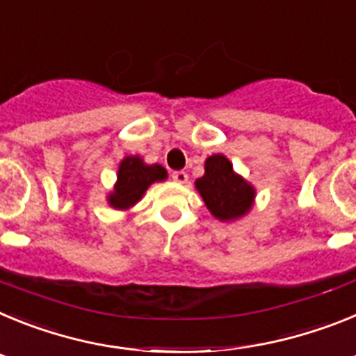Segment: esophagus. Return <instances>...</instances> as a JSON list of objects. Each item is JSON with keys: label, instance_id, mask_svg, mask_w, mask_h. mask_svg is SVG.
<instances>
[{"label": "esophagus", "instance_id": "34e87169", "mask_svg": "<svg viewBox=\"0 0 356 356\" xmlns=\"http://www.w3.org/2000/svg\"><path fill=\"white\" fill-rule=\"evenodd\" d=\"M171 176H172V180L178 181V184H187L188 181V175L185 171H175Z\"/></svg>", "mask_w": 356, "mask_h": 356}]
</instances>
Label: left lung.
Returning <instances> with one entry per match:
<instances>
[{
    "mask_svg": "<svg viewBox=\"0 0 356 356\" xmlns=\"http://www.w3.org/2000/svg\"><path fill=\"white\" fill-rule=\"evenodd\" d=\"M196 188L210 213L222 222L241 219L253 207V185L234 171L225 155L207 159L205 175L196 180Z\"/></svg>",
    "mask_w": 356,
    "mask_h": 356,
    "instance_id": "8db88e82",
    "label": "left lung"
}]
</instances>
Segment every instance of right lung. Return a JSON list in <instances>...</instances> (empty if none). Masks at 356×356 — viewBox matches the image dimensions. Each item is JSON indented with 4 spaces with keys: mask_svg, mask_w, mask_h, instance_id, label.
Listing matches in <instances>:
<instances>
[{
    "mask_svg": "<svg viewBox=\"0 0 356 356\" xmlns=\"http://www.w3.org/2000/svg\"><path fill=\"white\" fill-rule=\"evenodd\" d=\"M168 171L159 163H144L140 156H124L119 163L118 181L108 194V205L118 210H128L144 196L151 184L163 181Z\"/></svg>",
    "mask_w": 356,
    "mask_h": 356,
    "instance_id": "1",
    "label": "right lung"
}]
</instances>
